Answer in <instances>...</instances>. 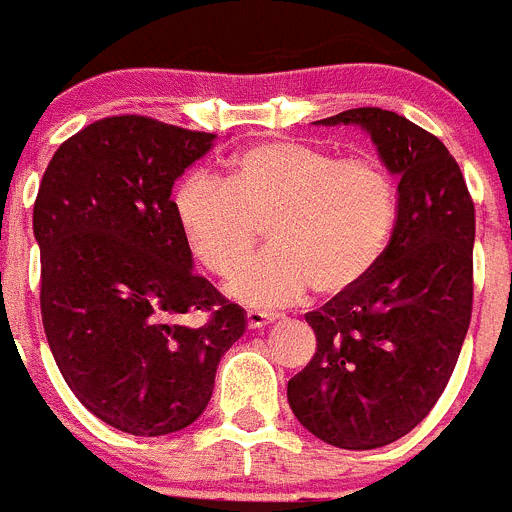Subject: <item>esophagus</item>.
<instances>
[{"mask_svg":"<svg viewBox=\"0 0 512 512\" xmlns=\"http://www.w3.org/2000/svg\"><path fill=\"white\" fill-rule=\"evenodd\" d=\"M275 321H280V313H267V310H247V326H250L252 331L270 326V323H275Z\"/></svg>","mask_w":512,"mask_h":512,"instance_id":"esophagus-1","label":"esophagus"}]
</instances>
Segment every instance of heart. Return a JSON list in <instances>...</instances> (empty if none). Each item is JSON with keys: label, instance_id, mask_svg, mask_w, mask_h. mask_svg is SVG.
<instances>
[{"label": "heart", "instance_id": "obj_1", "mask_svg": "<svg viewBox=\"0 0 512 512\" xmlns=\"http://www.w3.org/2000/svg\"><path fill=\"white\" fill-rule=\"evenodd\" d=\"M174 214L191 255L232 275L268 224L271 247L227 285L234 300L272 308L358 285L384 255L396 219L391 179L374 159H338L293 138H270L229 159L227 181L189 174Z\"/></svg>", "mask_w": 512, "mask_h": 512}]
</instances>
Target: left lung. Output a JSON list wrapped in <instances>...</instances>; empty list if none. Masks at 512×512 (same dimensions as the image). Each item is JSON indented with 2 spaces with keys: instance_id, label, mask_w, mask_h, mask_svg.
Returning <instances> with one entry per match:
<instances>
[{
  "instance_id": "1",
  "label": "left lung",
  "mask_w": 512,
  "mask_h": 512,
  "mask_svg": "<svg viewBox=\"0 0 512 512\" xmlns=\"http://www.w3.org/2000/svg\"><path fill=\"white\" fill-rule=\"evenodd\" d=\"M315 123L369 133L399 199L374 270L305 313L318 348L288 401L323 442L376 450L412 432L455 371L472 313L475 204L447 146L404 116L353 108Z\"/></svg>"
}]
</instances>
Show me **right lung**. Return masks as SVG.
<instances>
[{
  "label": "right lung",
  "instance_id": "1",
  "mask_svg": "<svg viewBox=\"0 0 512 512\" xmlns=\"http://www.w3.org/2000/svg\"><path fill=\"white\" fill-rule=\"evenodd\" d=\"M214 133L143 116L62 143L37 191L42 326L62 379L105 424L161 437L197 422L247 315L194 272L171 186ZM207 312L204 324H191Z\"/></svg>",
  "mask_w": 512,
  "mask_h": 512
}]
</instances>
